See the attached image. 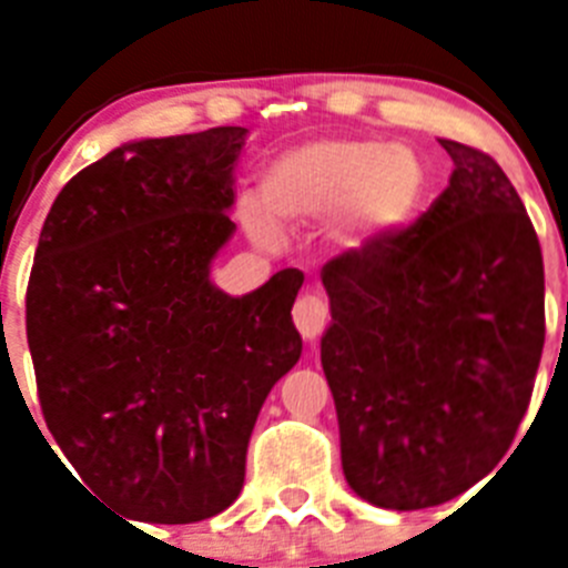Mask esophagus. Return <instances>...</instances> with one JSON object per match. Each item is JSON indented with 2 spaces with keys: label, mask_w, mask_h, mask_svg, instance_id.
Here are the masks:
<instances>
[{
  "label": "esophagus",
  "mask_w": 568,
  "mask_h": 568,
  "mask_svg": "<svg viewBox=\"0 0 568 568\" xmlns=\"http://www.w3.org/2000/svg\"><path fill=\"white\" fill-rule=\"evenodd\" d=\"M327 318H329L327 301L321 298V295L307 293L295 301L293 321H295V327H298V333L304 335L307 341L318 338L321 329H324V324H327Z\"/></svg>",
  "instance_id": "1"
}]
</instances>
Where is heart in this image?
I'll list each match as a JSON object with an SVG mask.
<instances>
[{
    "label": "heart",
    "instance_id": "1",
    "mask_svg": "<svg viewBox=\"0 0 568 568\" xmlns=\"http://www.w3.org/2000/svg\"><path fill=\"white\" fill-rule=\"evenodd\" d=\"M429 187L418 150L378 139H315L275 155L261 173V211L241 207V224L258 244L278 227L338 219L353 239H381L409 224Z\"/></svg>",
    "mask_w": 568,
    "mask_h": 568
}]
</instances>
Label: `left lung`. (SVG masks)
<instances>
[{"instance_id":"obj_1","label":"left lung","mask_w":568,"mask_h":568,"mask_svg":"<svg viewBox=\"0 0 568 568\" xmlns=\"http://www.w3.org/2000/svg\"><path fill=\"white\" fill-rule=\"evenodd\" d=\"M440 148L455 170L433 207L321 273L341 466L381 509L446 504L486 478L544 353V255L518 190L484 150Z\"/></svg>"}]
</instances>
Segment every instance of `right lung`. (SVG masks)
Returning a JSON list of instances; mask_svg holds the SVG:
<instances>
[{
	"label": "right lung",
	"mask_w": 568,
	"mask_h": 568,
	"mask_svg": "<svg viewBox=\"0 0 568 568\" xmlns=\"http://www.w3.org/2000/svg\"><path fill=\"white\" fill-rule=\"evenodd\" d=\"M244 142L210 128L122 144L64 184L39 235L24 307L44 424L135 520L227 509L261 404L301 358V270L239 298L210 281Z\"/></svg>",
	"instance_id": "obj_1"
}]
</instances>
